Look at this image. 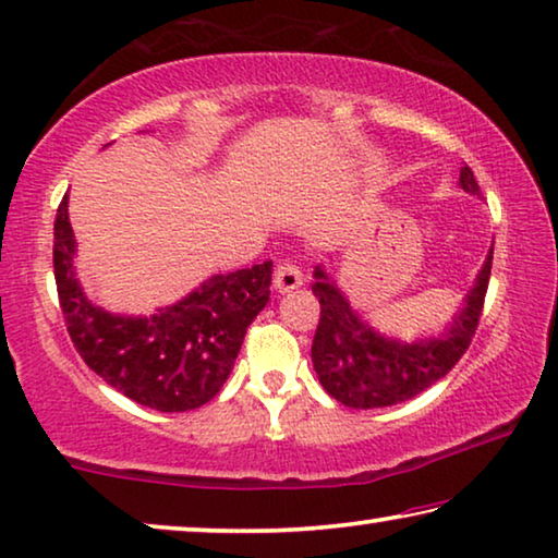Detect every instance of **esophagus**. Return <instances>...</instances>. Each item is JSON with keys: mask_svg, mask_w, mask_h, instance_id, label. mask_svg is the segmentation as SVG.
I'll list each match as a JSON object with an SVG mask.
<instances>
[{"mask_svg": "<svg viewBox=\"0 0 558 558\" xmlns=\"http://www.w3.org/2000/svg\"><path fill=\"white\" fill-rule=\"evenodd\" d=\"M302 269L296 267V264L291 262H279L277 269H274V289L279 291V294H287V291H294L302 287Z\"/></svg>", "mask_w": 558, "mask_h": 558, "instance_id": "34e87169", "label": "esophagus"}]
</instances>
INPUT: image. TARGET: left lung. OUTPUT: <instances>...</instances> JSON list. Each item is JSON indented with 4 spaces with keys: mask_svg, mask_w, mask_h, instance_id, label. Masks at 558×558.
Returning a JSON list of instances; mask_svg holds the SVG:
<instances>
[{
    "mask_svg": "<svg viewBox=\"0 0 558 558\" xmlns=\"http://www.w3.org/2000/svg\"><path fill=\"white\" fill-rule=\"evenodd\" d=\"M459 186L482 196L469 167H461ZM492 259L494 246L449 327L436 337L414 341H401L374 329L356 308H351L344 291L319 264L314 269L312 291L319 296L322 316L314 333L312 362L329 397L351 409H379L414 399L444 379L464 356L478 327Z\"/></svg>",
    "mask_w": 558,
    "mask_h": 558,
    "instance_id": "left-lung-1",
    "label": "left lung"
}]
</instances>
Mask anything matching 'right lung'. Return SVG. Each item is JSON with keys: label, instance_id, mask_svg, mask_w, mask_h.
Instances as JSON below:
<instances>
[{"label": "right lung", "instance_id": "obj_1", "mask_svg": "<svg viewBox=\"0 0 558 558\" xmlns=\"http://www.w3.org/2000/svg\"><path fill=\"white\" fill-rule=\"evenodd\" d=\"M70 194L54 219V279L66 331L80 356L109 387L142 407L192 411L217 397L242 349L244 333L269 302L271 262L214 274L154 314H111L76 279Z\"/></svg>", "mask_w": 558, "mask_h": 558}]
</instances>
